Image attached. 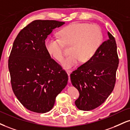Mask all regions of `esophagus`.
Segmentation results:
<instances>
[{
	"label": "esophagus",
	"mask_w": 130,
	"mask_h": 130,
	"mask_svg": "<svg viewBox=\"0 0 130 130\" xmlns=\"http://www.w3.org/2000/svg\"><path fill=\"white\" fill-rule=\"evenodd\" d=\"M67 74H68V82L70 83L71 82V80H70V74H71V71H70V70H68V71H67Z\"/></svg>",
	"instance_id": "obj_1"
}]
</instances>
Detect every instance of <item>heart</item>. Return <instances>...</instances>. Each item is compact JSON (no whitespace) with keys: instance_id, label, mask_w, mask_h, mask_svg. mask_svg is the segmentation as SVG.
Wrapping results in <instances>:
<instances>
[{"instance_id":"heart-1","label":"heart","mask_w":130,"mask_h":130,"mask_svg":"<svg viewBox=\"0 0 130 130\" xmlns=\"http://www.w3.org/2000/svg\"><path fill=\"white\" fill-rule=\"evenodd\" d=\"M61 40L50 37L45 43V49L50 56L57 61L63 59L62 43L71 45L70 54L63 59L61 65L68 70L80 62L90 61L101 47L104 40V34L98 25L85 23H74L61 29L59 32Z\"/></svg>"}]
</instances>
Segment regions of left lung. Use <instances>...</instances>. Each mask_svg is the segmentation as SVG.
Wrapping results in <instances>:
<instances>
[{"label":"left lung","instance_id":"left-lung-1","mask_svg":"<svg viewBox=\"0 0 130 130\" xmlns=\"http://www.w3.org/2000/svg\"><path fill=\"white\" fill-rule=\"evenodd\" d=\"M108 35L109 39L102 43L93 58L70 74L72 85L79 92L75 105L80 110L99 107L115 87L119 58L115 37L109 32Z\"/></svg>","mask_w":130,"mask_h":130}]
</instances>
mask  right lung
Instances as JSON below:
<instances>
[{
  "mask_svg": "<svg viewBox=\"0 0 130 130\" xmlns=\"http://www.w3.org/2000/svg\"><path fill=\"white\" fill-rule=\"evenodd\" d=\"M63 22L36 20L20 31L8 60L12 89L26 109L38 113L50 111L56 98L66 87L67 73L45 49V39Z\"/></svg>",
  "mask_w": 130,
  "mask_h": 130,
  "instance_id": "right-lung-1",
  "label": "right lung"
}]
</instances>
